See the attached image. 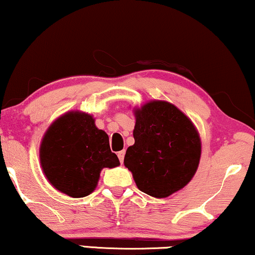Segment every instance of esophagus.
Returning a JSON list of instances; mask_svg holds the SVG:
<instances>
[{
  "label": "esophagus",
  "instance_id": "esophagus-1",
  "mask_svg": "<svg viewBox=\"0 0 255 255\" xmlns=\"http://www.w3.org/2000/svg\"><path fill=\"white\" fill-rule=\"evenodd\" d=\"M125 154H126V151H125V150H121V151H119V153H118L119 160H120V162H121V163L124 162V159H125Z\"/></svg>",
  "mask_w": 255,
  "mask_h": 255
}]
</instances>
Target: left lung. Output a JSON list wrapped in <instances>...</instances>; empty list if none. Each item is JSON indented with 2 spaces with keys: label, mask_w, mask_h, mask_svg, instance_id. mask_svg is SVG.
Returning a JSON list of instances; mask_svg holds the SVG:
<instances>
[{
  "label": "left lung",
  "mask_w": 255,
  "mask_h": 255,
  "mask_svg": "<svg viewBox=\"0 0 255 255\" xmlns=\"http://www.w3.org/2000/svg\"><path fill=\"white\" fill-rule=\"evenodd\" d=\"M135 142L124 163L141 192L167 198L191 181L199 167L201 138L185 113L173 104L151 100L134 108Z\"/></svg>",
  "instance_id": "obj_1"
}]
</instances>
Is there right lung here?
Segmentation results:
<instances>
[{
  "label": "right lung",
  "mask_w": 255,
  "mask_h": 255,
  "mask_svg": "<svg viewBox=\"0 0 255 255\" xmlns=\"http://www.w3.org/2000/svg\"><path fill=\"white\" fill-rule=\"evenodd\" d=\"M40 163L51 186L70 198L94 192L104 168L120 165L109 137L88 113L70 111L51 124L42 137Z\"/></svg>",
  "instance_id": "obj_1"
}]
</instances>
